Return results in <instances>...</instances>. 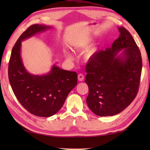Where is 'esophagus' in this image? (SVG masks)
Returning a JSON list of instances; mask_svg holds the SVG:
<instances>
[{
    "label": "esophagus",
    "mask_w": 150,
    "mask_h": 150,
    "mask_svg": "<svg viewBox=\"0 0 150 150\" xmlns=\"http://www.w3.org/2000/svg\"><path fill=\"white\" fill-rule=\"evenodd\" d=\"M78 80L79 81H83L84 80V75H83L82 73H79L78 75Z\"/></svg>",
    "instance_id": "obj_1"
}]
</instances>
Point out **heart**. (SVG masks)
<instances>
[{
    "instance_id": "b5f03b06",
    "label": "heart",
    "mask_w": 150,
    "mask_h": 150,
    "mask_svg": "<svg viewBox=\"0 0 150 150\" xmlns=\"http://www.w3.org/2000/svg\"><path fill=\"white\" fill-rule=\"evenodd\" d=\"M65 55H66V57H67V59H68L71 60V59H73L72 55H71V54H69V53H68V52H65Z\"/></svg>"
}]
</instances>
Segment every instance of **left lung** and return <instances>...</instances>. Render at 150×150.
<instances>
[{
    "label": "left lung",
    "instance_id": "8db88e82",
    "mask_svg": "<svg viewBox=\"0 0 150 150\" xmlns=\"http://www.w3.org/2000/svg\"><path fill=\"white\" fill-rule=\"evenodd\" d=\"M118 30L120 36L112 47L95 53L86 65L85 83L89 91L87 103L100 116L120 113L138 92L142 68L140 51L125 28Z\"/></svg>",
    "mask_w": 150,
    "mask_h": 150
}]
</instances>
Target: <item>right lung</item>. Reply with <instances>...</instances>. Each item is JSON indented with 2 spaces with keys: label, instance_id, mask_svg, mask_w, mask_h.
Here are the masks:
<instances>
[{
  "label": "right lung",
  "instance_id": "1",
  "mask_svg": "<svg viewBox=\"0 0 150 150\" xmlns=\"http://www.w3.org/2000/svg\"><path fill=\"white\" fill-rule=\"evenodd\" d=\"M51 28L45 25L30 26L18 39L8 63V79L12 89L22 106L32 115L50 117L59 111L68 94L77 84V74L55 65L44 75L27 71L20 55L21 42L37 33Z\"/></svg>",
  "mask_w": 150,
  "mask_h": 150
}]
</instances>
